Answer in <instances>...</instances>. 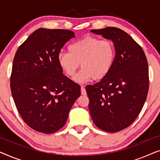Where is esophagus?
<instances>
[{
    "label": "esophagus",
    "instance_id": "obj_1",
    "mask_svg": "<svg viewBox=\"0 0 160 160\" xmlns=\"http://www.w3.org/2000/svg\"><path fill=\"white\" fill-rule=\"evenodd\" d=\"M81 93H82V95H87L86 89H85V88H84V86H82V87H81Z\"/></svg>",
    "mask_w": 160,
    "mask_h": 160
}]
</instances>
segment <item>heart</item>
Wrapping results in <instances>:
<instances>
[{
	"label": "heart",
	"instance_id": "obj_1",
	"mask_svg": "<svg viewBox=\"0 0 160 160\" xmlns=\"http://www.w3.org/2000/svg\"><path fill=\"white\" fill-rule=\"evenodd\" d=\"M68 50V52L58 54V65L65 75L72 77L81 64L82 68L73 78L79 84L93 78L95 80L105 78L115 60L114 44L108 39L100 40L95 37L87 36L71 43Z\"/></svg>",
	"mask_w": 160,
	"mask_h": 160
}]
</instances>
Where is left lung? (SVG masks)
<instances>
[{
	"label": "left lung",
	"mask_w": 160,
	"mask_h": 160,
	"mask_svg": "<svg viewBox=\"0 0 160 160\" xmlns=\"http://www.w3.org/2000/svg\"><path fill=\"white\" fill-rule=\"evenodd\" d=\"M91 32L110 39L116 57L108 75L86 87L89 112L98 128L119 132L135 121L146 100L149 83L147 60L143 49L119 28L108 27Z\"/></svg>",
	"instance_id": "obj_1"
}]
</instances>
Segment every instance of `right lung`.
I'll return each instance as SVG.
<instances>
[{
    "label": "right lung",
    "mask_w": 160,
    "mask_h": 160,
    "mask_svg": "<svg viewBox=\"0 0 160 160\" xmlns=\"http://www.w3.org/2000/svg\"><path fill=\"white\" fill-rule=\"evenodd\" d=\"M68 30L39 28L15 54L11 90L18 112L30 128L50 134L62 128L81 87L63 75L58 55L70 39Z\"/></svg>",
    "instance_id": "right-lung-1"
}]
</instances>
